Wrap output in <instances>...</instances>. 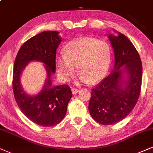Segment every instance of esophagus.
Instances as JSON below:
<instances>
[{"instance_id": "obj_1", "label": "esophagus", "mask_w": 153, "mask_h": 153, "mask_svg": "<svg viewBox=\"0 0 153 153\" xmlns=\"http://www.w3.org/2000/svg\"><path fill=\"white\" fill-rule=\"evenodd\" d=\"M79 90L78 89V88H71V92H72L73 94H76L79 92Z\"/></svg>"}]
</instances>
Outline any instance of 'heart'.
Returning <instances> with one entry per match:
<instances>
[{
  "label": "heart",
  "mask_w": 153,
  "mask_h": 153,
  "mask_svg": "<svg viewBox=\"0 0 153 153\" xmlns=\"http://www.w3.org/2000/svg\"><path fill=\"white\" fill-rule=\"evenodd\" d=\"M111 57L112 50L108 42L94 37H81L65 45L64 55L56 58V69L60 79L68 82L76 71V65L79 82L96 84L108 73Z\"/></svg>",
  "instance_id": "1"
}]
</instances>
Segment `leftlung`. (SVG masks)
<instances>
[{
  "mask_svg": "<svg viewBox=\"0 0 153 153\" xmlns=\"http://www.w3.org/2000/svg\"><path fill=\"white\" fill-rule=\"evenodd\" d=\"M108 38L114 51V70L92 88L88 105L92 118L102 125L121 121L133 111L142 82V62L133 43L120 33Z\"/></svg>",
  "mask_w": 153,
  "mask_h": 153,
  "instance_id": "1",
  "label": "left lung"
}]
</instances>
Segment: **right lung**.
<instances>
[{"mask_svg":"<svg viewBox=\"0 0 153 153\" xmlns=\"http://www.w3.org/2000/svg\"><path fill=\"white\" fill-rule=\"evenodd\" d=\"M62 39L59 32L45 31L26 41L17 54L13 74V89L17 104L25 116L37 125L49 127L62 121L72 97L67 84L51 86V76L55 72L56 51ZM39 61L45 65L48 79L37 95L30 96L22 89L20 74L30 61Z\"/></svg>","mask_w":153,"mask_h":153,"instance_id":"add662e5","label":"right lung"}]
</instances>
